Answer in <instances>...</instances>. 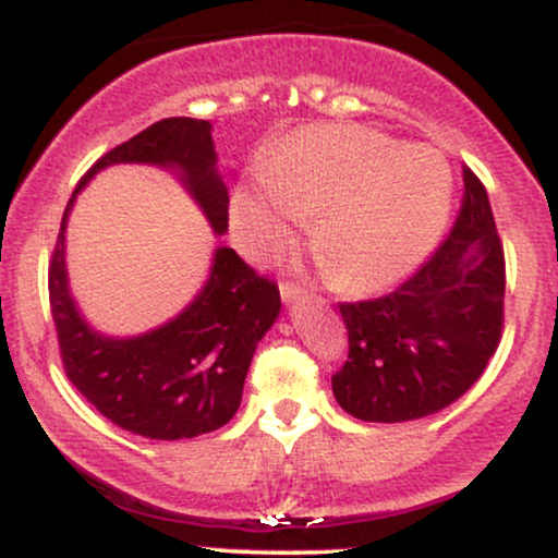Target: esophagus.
Segmentation results:
<instances>
[{"label":"esophagus","instance_id":"obj_1","mask_svg":"<svg viewBox=\"0 0 558 558\" xmlns=\"http://www.w3.org/2000/svg\"><path fill=\"white\" fill-rule=\"evenodd\" d=\"M304 296V288L296 286V283H280V299L286 301V304H293V301H299Z\"/></svg>","mask_w":558,"mask_h":558}]
</instances>
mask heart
Segmentation results:
<instances>
[{
  "instance_id": "obj_1",
  "label": "heart",
  "mask_w": 558,
  "mask_h": 558,
  "mask_svg": "<svg viewBox=\"0 0 558 558\" xmlns=\"http://www.w3.org/2000/svg\"><path fill=\"white\" fill-rule=\"evenodd\" d=\"M264 196L241 191L233 217L257 259L280 254L293 220H311L310 246L332 288L386 291L422 265L451 213L446 157L356 125L301 128L262 159Z\"/></svg>"
}]
</instances>
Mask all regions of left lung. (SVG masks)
Returning <instances> with one entry per match:
<instances>
[{"label": "left lung", "mask_w": 558, "mask_h": 558, "mask_svg": "<svg viewBox=\"0 0 558 558\" xmlns=\"http://www.w3.org/2000/svg\"><path fill=\"white\" fill-rule=\"evenodd\" d=\"M504 288L488 191L464 168L462 209L438 252L388 296L341 304L349 360L332 396L343 412L409 422L464 396L501 341Z\"/></svg>", "instance_id": "left-lung-1"}]
</instances>
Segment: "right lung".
<instances>
[{
	"label": "right lung",
	"instance_id": "right-lung-1",
	"mask_svg": "<svg viewBox=\"0 0 558 558\" xmlns=\"http://www.w3.org/2000/svg\"><path fill=\"white\" fill-rule=\"evenodd\" d=\"M110 165H155L175 172L215 235L228 230V185L217 172L213 123L168 118L114 146L70 196L49 265V304L62 364L75 388L107 420L151 440L196 438L228 425L241 407L257 343L280 315V293L233 248L217 246L194 301L141 336H105L81 315L68 283L65 228L86 183Z\"/></svg>",
	"mask_w": 558,
	"mask_h": 558
}]
</instances>
